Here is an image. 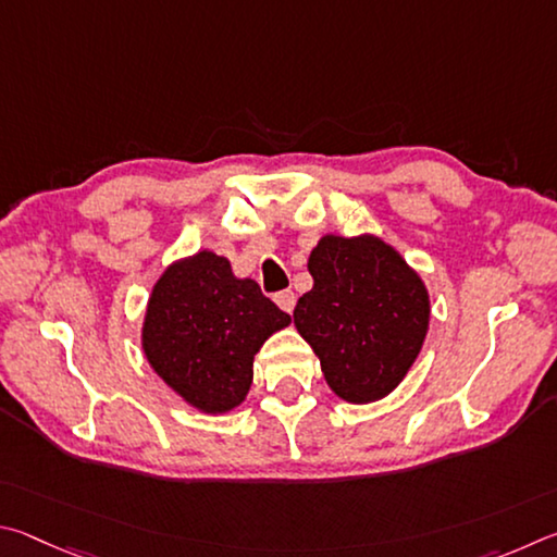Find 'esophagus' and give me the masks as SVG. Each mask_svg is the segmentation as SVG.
I'll return each mask as SVG.
<instances>
[{"mask_svg": "<svg viewBox=\"0 0 557 557\" xmlns=\"http://www.w3.org/2000/svg\"><path fill=\"white\" fill-rule=\"evenodd\" d=\"M276 306L281 308V310H286V313H294V308H296V294L294 290H281V294H276Z\"/></svg>", "mask_w": 557, "mask_h": 557, "instance_id": "obj_1", "label": "esophagus"}]
</instances>
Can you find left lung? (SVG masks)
<instances>
[{"instance_id":"left-lung-1","label":"left lung","mask_w":557,"mask_h":557,"mask_svg":"<svg viewBox=\"0 0 557 557\" xmlns=\"http://www.w3.org/2000/svg\"><path fill=\"white\" fill-rule=\"evenodd\" d=\"M313 288L294 323L333 394L374 404L404 382L431 325V294L411 263L376 234H323L308 257Z\"/></svg>"}]
</instances>
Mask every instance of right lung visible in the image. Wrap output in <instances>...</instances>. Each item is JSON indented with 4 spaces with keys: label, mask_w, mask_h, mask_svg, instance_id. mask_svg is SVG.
I'll list each match as a JSON object with an SVG mask.
<instances>
[{
    "label": "right lung",
    "mask_w": 557,
    "mask_h": 557,
    "mask_svg": "<svg viewBox=\"0 0 557 557\" xmlns=\"http://www.w3.org/2000/svg\"><path fill=\"white\" fill-rule=\"evenodd\" d=\"M290 315L227 257L200 249L175 259L146 300L141 349L163 384L195 411L222 416L247 398L253 357Z\"/></svg>",
    "instance_id": "right-lung-1"
}]
</instances>
